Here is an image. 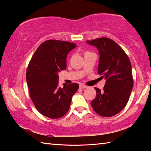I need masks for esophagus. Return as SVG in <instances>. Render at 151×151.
Returning <instances> with one entry per match:
<instances>
[{
	"label": "esophagus",
	"mask_w": 151,
	"mask_h": 151,
	"mask_svg": "<svg viewBox=\"0 0 151 151\" xmlns=\"http://www.w3.org/2000/svg\"><path fill=\"white\" fill-rule=\"evenodd\" d=\"M88 87L87 85H83V84H81V85H80V88H82V89H84V88H87Z\"/></svg>",
	"instance_id": "esophagus-1"
}]
</instances>
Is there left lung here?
<instances>
[{"label": "left lung", "mask_w": 151, "mask_h": 151, "mask_svg": "<svg viewBox=\"0 0 151 151\" xmlns=\"http://www.w3.org/2000/svg\"><path fill=\"white\" fill-rule=\"evenodd\" d=\"M87 42L99 51L98 74L106 80L103 90L95 88L97 95L91 101L92 107L101 116H115L126 106L133 88L130 59L123 49L109 38Z\"/></svg>", "instance_id": "obj_1"}]
</instances>
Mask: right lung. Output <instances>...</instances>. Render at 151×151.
I'll return each mask as SVG.
<instances>
[{
    "instance_id": "1",
    "label": "right lung",
    "mask_w": 151,
    "mask_h": 151,
    "mask_svg": "<svg viewBox=\"0 0 151 151\" xmlns=\"http://www.w3.org/2000/svg\"><path fill=\"white\" fill-rule=\"evenodd\" d=\"M76 47L74 43L50 40L37 47L29 63L26 80L31 99L43 116L57 119L64 116L70 107L77 83L58 86V73L66 68V57Z\"/></svg>"
}]
</instances>
